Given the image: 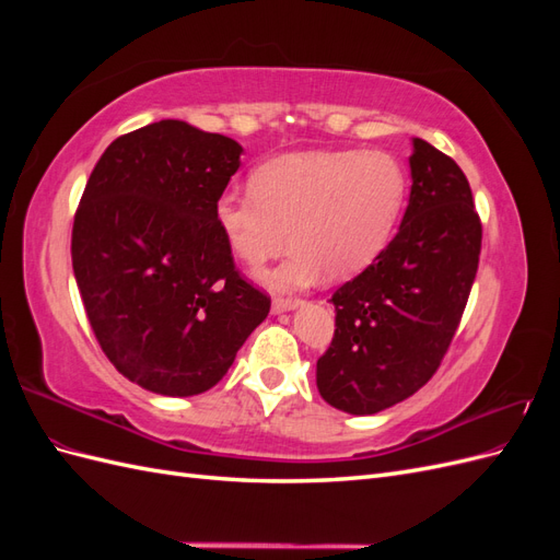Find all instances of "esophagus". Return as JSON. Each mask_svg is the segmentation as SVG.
Instances as JSON below:
<instances>
[{
	"label": "esophagus",
	"instance_id": "esophagus-1",
	"mask_svg": "<svg viewBox=\"0 0 560 560\" xmlns=\"http://www.w3.org/2000/svg\"><path fill=\"white\" fill-rule=\"evenodd\" d=\"M301 299H273V313H287L301 306Z\"/></svg>",
	"mask_w": 560,
	"mask_h": 560
}]
</instances>
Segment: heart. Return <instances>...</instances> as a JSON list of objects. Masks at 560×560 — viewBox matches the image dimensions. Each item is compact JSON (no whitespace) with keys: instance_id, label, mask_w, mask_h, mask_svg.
I'll list each match as a JSON object with an SVG mask.
<instances>
[{"instance_id":"obj_1","label":"heart","mask_w":560,"mask_h":560,"mask_svg":"<svg viewBox=\"0 0 560 560\" xmlns=\"http://www.w3.org/2000/svg\"><path fill=\"white\" fill-rule=\"evenodd\" d=\"M406 191L404 165L385 151H296L259 165L252 189L219 194L214 224L249 268L280 254L290 231V259L264 278L287 292L366 268L393 241Z\"/></svg>"}]
</instances>
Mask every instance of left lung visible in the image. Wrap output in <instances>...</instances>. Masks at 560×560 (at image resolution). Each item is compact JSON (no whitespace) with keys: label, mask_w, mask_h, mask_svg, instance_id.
<instances>
[{"label":"left lung","mask_w":560,"mask_h":560,"mask_svg":"<svg viewBox=\"0 0 560 560\" xmlns=\"http://www.w3.org/2000/svg\"><path fill=\"white\" fill-rule=\"evenodd\" d=\"M409 163L397 235L331 296L336 329L317 360V389L352 416L389 409L434 376L477 278L481 219L460 165L420 138Z\"/></svg>","instance_id":"1"}]
</instances>
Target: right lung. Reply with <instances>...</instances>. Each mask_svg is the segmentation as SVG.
Returning <instances> with one entry per match:
<instances>
[{"label": "right lung", "mask_w": 560, "mask_h": 560, "mask_svg": "<svg viewBox=\"0 0 560 560\" xmlns=\"http://www.w3.org/2000/svg\"><path fill=\"white\" fill-rule=\"evenodd\" d=\"M241 154L226 135L165 118L116 138L83 189L72 229L83 308L118 374L149 393H206L270 311L214 224Z\"/></svg>", "instance_id": "right-lung-1"}]
</instances>
